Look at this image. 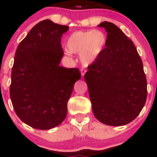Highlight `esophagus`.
<instances>
[{"mask_svg":"<svg viewBox=\"0 0 157 157\" xmlns=\"http://www.w3.org/2000/svg\"><path fill=\"white\" fill-rule=\"evenodd\" d=\"M80 72H81V75H82V76H84L85 73L86 72V69H84V68H81Z\"/></svg>","mask_w":157,"mask_h":157,"instance_id":"34e87169","label":"esophagus"}]
</instances>
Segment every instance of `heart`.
<instances>
[{"label": "heart", "instance_id": "heart-1", "mask_svg": "<svg viewBox=\"0 0 157 157\" xmlns=\"http://www.w3.org/2000/svg\"><path fill=\"white\" fill-rule=\"evenodd\" d=\"M106 44V36L100 30L77 31L70 35L66 42L68 50L66 54H80V60L82 65L88 66L100 55Z\"/></svg>", "mask_w": 157, "mask_h": 157}]
</instances>
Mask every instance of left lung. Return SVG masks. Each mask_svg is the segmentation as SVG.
<instances>
[{
    "label": "left lung",
    "instance_id": "left-lung-1",
    "mask_svg": "<svg viewBox=\"0 0 157 157\" xmlns=\"http://www.w3.org/2000/svg\"><path fill=\"white\" fill-rule=\"evenodd\" d=\"M105 48L84 78L95 117L108 125L129 123L138 116L147 98L143 65L134 44L120 29L104 21Z\"/></svg>",
    "mask_w": 157,
    "mask_h": 157
}]
</instances>
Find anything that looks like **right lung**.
Masks as SVG:
<instances>
[{"mask_svg": "<svg viewBox=\"0 0 157 157\" xmlns=\"http://www.w3.org/2000/svg\"><path fill=\"white\" fill-rule=\"evenodd\" d=\"M69 27L44 20L36 24L16 50L10 98L16 114L40 130L59 125L67 114L78 68L60 66L63 51L61 37Z\"/></svg>", "mask_w": 157, "mask_h": 157, "instance_id": "obj_1", "label": "right lung"}]
</instances>
